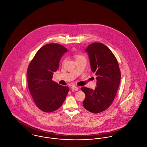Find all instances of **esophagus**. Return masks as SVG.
<instances>
[{"label": "esophagus", "mask_w": 147, "mask_h": 147, "mask_svg": "<svg viewBox=\"0 0 147 147\" xmlns=\"http://www.w3.org/2000/svg\"><path fill=\"white\" fill-rule=\"evenodd\" d=\"M71 88L72 90H75V91H78V88L77 87V86H71Z\"/></svg>", "instance_id": "esophagus-1"}]
</instances>
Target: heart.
<instances>
[{
  "label": "heart",
  "instance_id": "heart-1",
  "mask_svg": "<svg viewBox=\"0 0 147 147\" xmlns=\"http://www.w3.org/2000/svg\"><path fill=\"white\" fill-rule=\"evenodd\" d=\"M74 56H75V57H76V59H78V58H80V57H81L82 56H81V55H74Z\"/></svg>",
  "mask_w": 147,
  "mask_h": 147
}]
</instances>
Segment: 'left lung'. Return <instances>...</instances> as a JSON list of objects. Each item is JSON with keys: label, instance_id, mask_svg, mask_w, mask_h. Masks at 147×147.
Masks as SVG:
<instances>
[{"label": "left lung", "instance_id": "left-lung-1", "mask_svg": "<svg viewBox=\"0 0 147 147\" xmlns=\"http://www.w3.org/2000/svg\"><path fill=\"white\" fill-rule=\"evenodd\" d=\"M88 55L91 71L96 76L95 90L82 87L86 97L84 107L88 111L97 114L113 103L119 86L121 73L117 59L110 49L100 42H94L85 49Z\"/></svg>", "mask_w": 147, "mask_h": 147}]
</instances>
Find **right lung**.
Here are the masks:
<instances>
[{"label":"right lung","instance_id":"add662e5","mask_svg":"<svg viewBox=\"0 0 147 147\" xmlns=\"http://www.w3.org/2000/svg\"><path fill=\"white\" fill-rule=\"evenodd\" d=\"M67 49L58 44H49L41 47L30 61L27 69L30 93L37 107L51 113L63 104L69 88L52 81L53 73L59 67L62 56Z\"/></svg>","mask_w":147,"mask_h":147}]
</instances>
